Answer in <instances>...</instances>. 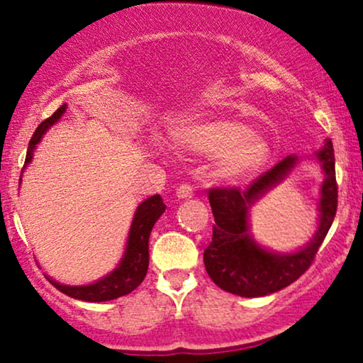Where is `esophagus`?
<instances>
[{
	"mask_svg": "<svg viewBox=\"0 0 363 363\" xmlns=\"http://www.w3.org/2000/svg\"><path fill=\"white\" fill-rule=\"evenodd\" d=\"M193 194H194V189L191 184H181L176 191V196L179 199H189L193 198Z\"/></svg>",
	"mask_w": 363,
	"mask_h": 363,
	"instance_id": "34e87169",
	"label": "esophagus"
}]
</instances>
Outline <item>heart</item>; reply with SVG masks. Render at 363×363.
<instances>
[{
    "mask_svg": "<svg viewBox=\"0 0 363 363\" xmlns=\"http://www.w3.org/2000/svg\"><path fill=\"white\" fill-rule=\"evenodd\" d=\"M182 147L218 155V172L227 181L252 176L268 162L272 147L242 121L230 118L187 121L174 131Z\"/></svg>",
    "mask_w": 363,
    "mask_h": 363,
    "instance_id": "heart-1",
    "label": "heart"
}]
</instances>
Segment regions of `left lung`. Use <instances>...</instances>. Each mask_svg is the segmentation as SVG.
<instances>
[{
  "mask_svg": "<svg viewBox=\"0 0 363 363\" xmlns=\"http://www.w3.org/2000/svg\"><path fill=\"white\" fill-rule=\"evenodd\" d=\"M318 158L324 170L319 199V227L311 242L295 252L278 254L256 244L249 234V208L289 176L297 164V157L283 158L244 191L239 187H213L208 191L215 225L213 237L205 249L203 261L215 285L240 297H264L289 286L309 269L338 208L335 150L331 140H326Z\"/></svg>",
  "mask_w": 363,
  "mask_h": 363,
  "instance_id": "1",
  "label": "left lung"
}]
</instances>
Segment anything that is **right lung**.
<instances>
[{
	"instance_id": "right-lung-1",
	"label": "right lung",
	"mask_w": 363,
	"mask_h": 363,
	"mask_svg": "<svg viewBox=\"0 0 363 363\" xmlns=\"http://www.w3.org/2000/svg\"><path fill=\"white\" fill-rule=\"evenodd\" d=\"M66 111V104L61 106L51 118H48L44 123L39 124V128L35 129L34 136L30 138V143H28L27 157H25V165L23 169L30 164L32 155H34L35 145L39 143L40 138L44 136V133L48 131L49 128L52 126L54 123H57L62 114ZM22 181V179H20ZM165 211L164 199H162L160 194L152 196V198L145 199L141 205L136 208L135 218H133L131 228H129L128 242H126V251H124L123 259L119 261V266L114 269V272L104 277L102 280L90 283V285L83 286H69L62 285V283H57L51 280L48 277V280L56 286L57 290L66 294L68 297L78 298V301L85 302H107L114 301V298L123 297V295L131 294L136 286H140V283L145 280L148 272V239L150 232H152L153 225L160 215Z\"/></svg>"
}]
</instances>
